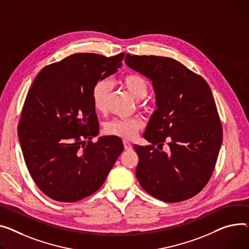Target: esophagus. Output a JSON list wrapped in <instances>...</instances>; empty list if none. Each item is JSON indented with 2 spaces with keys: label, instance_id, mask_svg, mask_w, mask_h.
Wrapping results in <instances>:
<instances>
[{
  "label": "esophagus",
  "instance_id": "1",
  "mask_svg": "<svg viewBox=\"0 0 249 249\" xmlns=\"http://www.w3.org/2000/svg\"><path fill=\"white\" fill-rule=\"evenodd\" d=\"M123 144H124V148L126 149V150H131L132 145H131V143L128 140H124Z\"/></svg>",
  "mask_w": 249,
  "mask_h": 249
}]
</instances>
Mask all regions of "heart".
Segmentation results:
<instances>
[{
    "label": "heart",
    "instance_id": "b5f03b06",
    "mask_svg": "<svg viewBox=\"0 0 249 249\" xmlns=\"http://www.w3.org/2000/svg\"><path fill=\"white\" fill-rule=\"evenodd\" d=\"M119 83L136 100H142L149 91L148 81L140 74L128 73L119 79ZM111 93V83L102 79L97 81L91 93L92 104L97 112L103 113L107 110V105ZM143 127V120L140 118L115 119L108 122L104 131L109 135L118 136L124 139L133 138L137 132Z\"/></svg>",
    "mask_w": 249,
    "mask_h": 249
}]
</instances>
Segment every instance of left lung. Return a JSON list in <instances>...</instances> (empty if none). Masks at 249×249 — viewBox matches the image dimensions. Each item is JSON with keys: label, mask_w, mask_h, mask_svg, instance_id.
<instances>
[{"label": "left lung", "mask_w": 249, "mask_h": 249, "mask_svg": "<svg viewBox=\"0 0 249 249\" xmlns=\"http://www.w3.org/2000/svg\"><path fill=\"white\" fill-rule=\"evenodd\" d=\"M125 63L152 81L157 109L143 137L152 145H134L142 188L165 202L199 193L214 170L222 143V125L207 82L180 62L158 56L129 55ZM166 141L169 154L159 152Z\"/></svg>", "instance_id": "left-lung-1"}]
</instances>
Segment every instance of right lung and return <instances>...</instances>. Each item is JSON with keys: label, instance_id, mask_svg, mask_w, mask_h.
I'll list each match as a JSON object with an SVG mask.
<instances>
[{"label": "right lung", "instance_id": "1", "mask_svg": "<svg viewBox=\"0 0 249 249\" xmlns=\"http://www.w3.org/2000/svg\"><path fill=\"white\" fill-rule=\"evenodd\" d=\"M125 53L73 54L44 67L27 94L18 135L25 163L39 189L76 202L102 186L123 151L119 137H100L92 104L95 83L117 71Z\"/></svg>", "mask_w": 249, "mask_h": 249}]
</instances>
